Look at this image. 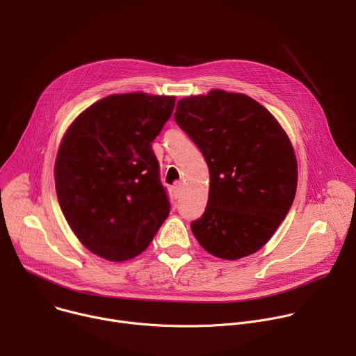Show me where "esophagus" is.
I'll list each match as a JSON object with an SVG mask.
<instances>
[{
	"instance_id": "34e87169",
	"label": "esophagus",
	"mask_w": 356,
	"mask_h": 356,
	"mask_svg": "<svg viewBox=\"0 0 356 356\" xmlns=\"http://www.w3.org/2000/svg\"><path fill=\"white\" fill-rule=\"evenodd\" d=\"M172 190H173V195H175V198H179V197H180V194H181V184H180V183L175 184Z\"/></svg>"
}]
</instances>
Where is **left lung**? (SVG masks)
I'll use <instances>...</instances> for the list:
<instances>
[{
  "label": "left lung",
  "mask_w": 356,
  "mask_h": 356,
  "mask_svg": "<svg viewBox=\"0 0 356 356\" xmlns=\"http://www.w3.org/2000/svg\"><path fill=\"white\" fill-rule=\"evenodd\" d=\"M175 120L210 170L206 211L190 224L195 239L228 261L255 253L296 195L297 162L283 128L258 101L222 90L180 99Z\"/></svg>",
  "instance_id": "left-lung-1"
}]
</instances>
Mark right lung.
<instances>
[{
  "label": "right lung",
  "mask_w": 356,
  "mask_h": 356,
  "mask_svg": "<svg viewBox=\"0 0 356 356\" xmlns=\"http://www.w3.org/2000/svg\"><path fill=\"white\" fill-rule=\"evenodd\" d=\"M175 101L143 92L108 95L81 113L60 143V209L80 242L101 258H135L170 213L152 142Z\"/></svg>",
  "instance_id": "right-lung-1"
}]
</instances>
